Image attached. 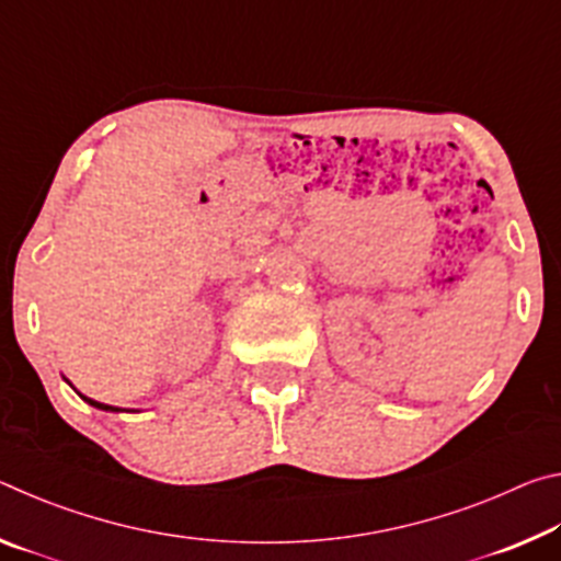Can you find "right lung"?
Here are the masks:
<instances>
[{"mask_svg": "<svg viewBox=\"0 0 561 561\" xmlns=\"http://www.w3.org/2000/svg\"><path fill=\"white\" fill-rule=\"evenodd\" d=\"M81 396V393H79ZM83 401L87 403H91L93 408H101V411H121V408H116V405H106V403H99V401H93V398H87V396H81Z\"/></svg>", "mask_w": 561, "mask_h": 561, "instance_id": "right-lung-1", "label": "right lung"}]
</instances>
